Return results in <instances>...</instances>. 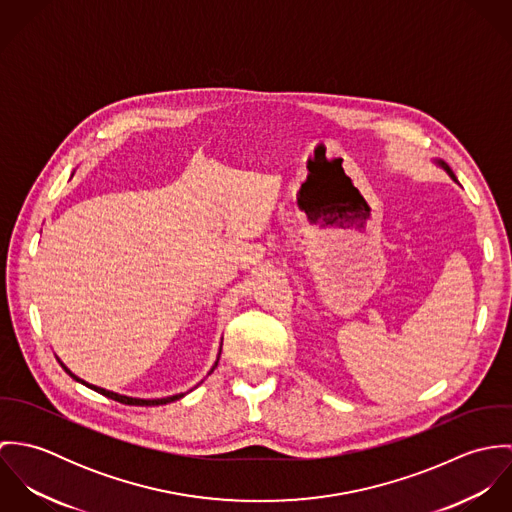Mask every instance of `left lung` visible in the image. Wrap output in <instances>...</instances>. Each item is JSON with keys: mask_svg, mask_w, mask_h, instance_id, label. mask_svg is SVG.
Here are the masks:
<instances>
[{"mask_svg": "<svg viewBox=\"0 0 512 512\" xmlns=\"http://www.w3.org/2000/svg\"><path fill=\"white\" fill-rule=\"evenodd\" d=\"M439 165H441V167H443V169H445V171H447V173H449V177H451V179H455V175H453V171H451V169H449V167H447V163H443V161H439Z\"/></svg>", "mask_w": 512, "mask_h": 512, "instance_id": "1", "label": "left lung"}]
</instances>
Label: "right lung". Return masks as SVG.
Masks as SVG:
<instances>
[{
  "mask_svg": "<svg viewBox=\"0 0 512 512\" xmlns=\"http://www.w3.org/2000/svg\"><path fill=\"white\" fill-rule=\"evenodd\" d=\"M69 372V370H67ZM71 374V372H69ZM74 380H78L74 374H71ZM82 382V380H80ZM86 384V382H84ZM86 386H90L92 390H96V392H100V394H104V396H108V398H112V400H116V402H122V404H130V406H159V404H167V402H173V400H179V398H183V394H179V396H169V398H159V400H140V398H130V396H120V394H116V392H110V390H104V388H98V386H92V384H86Z\"/></svg>",
  "mask_w": 512,
  "mask_h": 512,
  "instance_id": "right-lung-1",
  "label": "right lung"
}]
</instances>
